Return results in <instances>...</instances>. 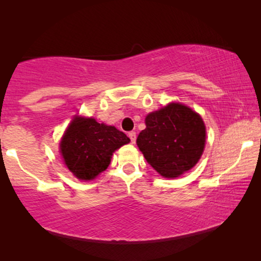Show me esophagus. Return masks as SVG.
Listing matches in <instances>:
<instances>
[{"label":"esophagus","instance_id":"34e87169","mask_svg":"<svg viewBox=\"0 0 261 261\" xmlns=\"http://www.w3.org/2000/svg\"><path fill=\"white\" fill-rule=\"evenodd\" d=\"M128 137H129L132 144H135V141H137V133L135 132H129Z\"/></svg>","mask_w":261,"mask_h":261}]
</instances>
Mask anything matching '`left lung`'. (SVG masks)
<instances>
[{
  "label": "left lung",
  "instance_id": "left-lung-1",
  "mask_svg": "<svg viewBox=\"0 0 261 261\" xmlns=\"http://www.w3.org/2000/svg\"><path fill=\"white\" fill-rule=\"evenodd\" d=\"M145 123L137 144L156 172L176 178L197 164L205 144V127L197 113L171 103L148 114Z\"/></svg>",
  "mask_w": 261,
  "mask_h": 261
}]
</instances>
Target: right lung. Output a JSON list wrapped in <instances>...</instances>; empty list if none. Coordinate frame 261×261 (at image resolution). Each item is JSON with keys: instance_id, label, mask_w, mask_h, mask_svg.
Here are the masks:
<instances>
[{"instance_id": "right-lung-1", "label": "right lung", "mask_w": 261, "mask_h": 261, "mask_svg": "<svg viewBox=\"0 0 261 261\" xmlns=\"http://www.w3.org/2000/svg\"><path fill=\"white\" fill-rule=\"evenodd\" d=\"M129 141L115 127L77 117L60 142V152L67 169L78 179L90 180L109 166L113 152Z\"/></svg>"}]
</instances>
